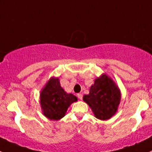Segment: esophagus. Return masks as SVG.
<instances>
[{"mask_svg":"<svg viewBox=\"0 0 152 152\" xmlns=\"http://www.w3.org/2000/svg\"><path fill=\"white\" fill-rule=\"evenodd\" d=\"M77 97H78V99H83V95H82V94H77Z\"/></svg>","mask_w":152,"mask_h":152,"instance_id":"obj_1","label":"esophagus"}]
</instances>
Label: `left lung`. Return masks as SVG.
Listing matches in <instances>:
<instances>
[{"label":"left lung","mask_w":152,"mask_h":152,"mask_svg":"<svg viewBox=\"0 0 152 152\" xmlns=\"http://www.w3.org/2000/svg\"><path fill=\"white\" fill-rule=\"evenodd\" d=\"M121 91L113 80L105 74L95 79L89 94L83 96L95 117L100 120L110 118L118 110L121 100Z\"/></svg>","instance_id":"left-lung-1"}]
</instances>
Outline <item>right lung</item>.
<instances>
[{"label": "right lung", "mask_w": 152, "mask_h": 152, "mask_svg": "<svg viewBox=\"0 0 152 152\" xmlns=\"http://www.w3.org/2000/svg\"><path fill=\"white\" fill-rule=\"evenodd\" d=\"M77 101L72 94H68L61 86L58 77H51L40 94V104L44 115L50 120L61 119L70 104Z\"/></svg>", "instance_id": "obj_1"}]
</instances>
